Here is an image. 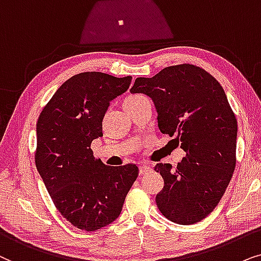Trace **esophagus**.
I'll return each mask as SVG.
<instances>
[{
	"instance_id": "esophagus-1",
	"label": "esophagus",
	"mask_w": 261,
	"mask_h": 261,
	"mask_svg": "<svg viewBox=\"0 0 261 261\" xmlns=\"http://www.w3.org/2000/svg\"><path fill=\"white\" fill-rule=\"evenodd\" d=\"M151 171V168L147 165H142L140 166V174L143 175V174H147V173H149Z\"/></svg>"
}]
</instances>
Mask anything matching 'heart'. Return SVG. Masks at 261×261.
<instances>
[{"label":"heart","instance_id":"obj_1","mask_svg":"<svg viewBox=\"0 0 261 261\" xmlns=\"http://www.w3.org/2000/svg\"><path fill=\"white\" fill-rule=\"evenodd\" d=\"M142 98H143V96H141V95H131V96H127V98L124 100L123 106L125 107V106H127V105H131V103H135V102L138 101V100L142 99Z\"/></svg>","mask_w":261,"mask_h":261}]
</instances>
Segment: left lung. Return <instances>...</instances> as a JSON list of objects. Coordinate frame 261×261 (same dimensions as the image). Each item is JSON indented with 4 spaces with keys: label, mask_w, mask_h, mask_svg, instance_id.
<instances>
[{
    "label": "left lung",
    "mask_w": 261,
    "mask_h": 261,
    "mask_svg": "<svg viewBox=\"0 0 261 261\" xmlns=\"http://www.w3.org/2000/svg\"><path fill=\"white\" fill-rule=\"evenodd\" d=\"M131 93L151 98L162 134L175 136L185 158L173 169L158 163L165 181L156 205L169 221L194 224L220 203L236 163L238 121L216 79L192 64L162 69L137 77Z\"/></svg>",
    "instance_id": "8db88e82"
}]
</instances>
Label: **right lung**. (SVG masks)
<instances>
[{"label": "right lung", "mask_w": 261, "mask_h": 261, "mask_svg": "<svg viewBox=\"0 0 261 261\" xmlns=\"http://www.w3.org/2000/svg\"><path fill=\"white\" fill-rule=\"evenodd\" d=\"M131 76L98 71L72 76L55 93L37 123L36 166L55 206L74 227L94 231L117 220L138 176L133 163L110 167L93 156L110 102Z\"/></svg>", "instance_id": "obj_1"}]
</instances>
